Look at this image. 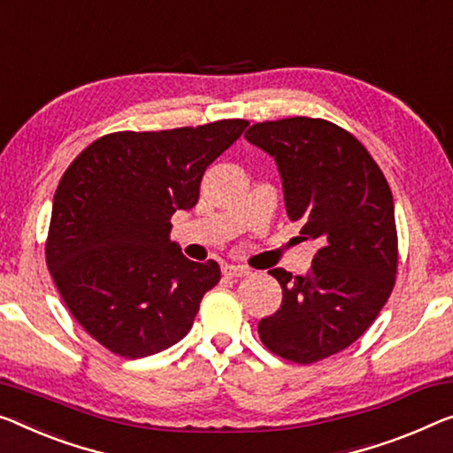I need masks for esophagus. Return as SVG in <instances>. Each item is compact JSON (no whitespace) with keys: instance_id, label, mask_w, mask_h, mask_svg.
<instances>
[{"instance_id":"obj_1","label":"esophagus","mask_w":453,"mask_h":453,"mask_svg":"<svg viewBox=\"0 0 453 453\" xmlns=\"http://www.w3.org/2000/svg\"><path fill=\"white\" fill-rule=\"evenodd\" d=\"M221 273H224V276H227V279H240V276L250 274V270L240 265H226L221 268Z\"/></svg>"}]
</instances>
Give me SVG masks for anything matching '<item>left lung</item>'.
<instances>
[{
    "instance_id": "left-lung-1",
    "label": "left lung",
    "mask_w": 453,
    "mask_h": 453,
    "mask_svg": "<svg viewBox=\"0 0 453 453\" xmlns=\"http://www.w3.org/2000/svg\"><path fill=\"white\" fill-rule=\"evenodd\" d=\"M244 138L274 158L288 219L301 221L303 240L319 244L305 276L268 270L282 303L260 319V340L285 360L319 362L366 332L393 293V193L366 148L327 119L262 121Z\"/></svg>"
}]
</instances>
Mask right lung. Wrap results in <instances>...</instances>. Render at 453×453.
I'll use <instances>...</instances> for the list:
<instances>
[{"instance_id":"add662e5","label":"right lung","mask_w":453,"mask_h":453,"mask_svg":"<svg viewBox=\"0 0 453 453\" xmlns=\"http://www.w3.org/2000/svg\"><path fill=\"white\" fill-rule=\"evenodd\" d=\"M221 119L162 132H116L71 162L57 187L46 265L81 327L121 357L152 356L193 327L221 279L171 242V218L199 199L205 168L246 130Z\"/></svg>"}]
</instances>
